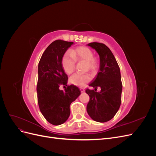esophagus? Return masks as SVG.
<instances>
[{
	"instance_id": "1",
	"label": "esophagus",
	"mask_w": 156,
	"mask_h": 156,
	"mask_svg": "<svg viewBox=\"0 0 156 156\" xmlns=\"http://www.w3.org/2000/svg\"><path fill=\"white\" fill-rule=\"evenodd\" d=\"M80 90L81 91V92H84V91H85V90H84V88L83 87H80Z\"/></svg>"
}]
</instances>
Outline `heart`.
<instances>
[{"instance_id": "b5f03b06", "label": "heart", "mask_w": 156, "mask_h": 156, "mask_svg": "<svg viewBox=\"0 0 156 156\" xmlns=\"http://www.w3.org/2000/svg\"><path fill=\"white\" fill-rule=\"evenodd\" d=\"M83 60L86 62L87 69L92 71L97 69L99 66L98 59L94 56L93 51L87 47H79L72 51V54L66 52L62 59V66L64 72L67 74L73 73L75 67L76 61ZM92 79L90 73H75L71 76L70 83L75 85L82 87Z\"/></svg>"}]
</instances>
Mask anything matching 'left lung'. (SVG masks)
<instances>
[{"instance_id": "8db88e82", "label": "left lung", "mask_w": 156, "mask_h": 156, "mask_svg": "<svg viewBox=\"0 0 156 156\" xmlns=\"http://www.w3.org/2000/svg\"><path fill=\"white\" fill-rule=\"evenodd\" d=\"M88 46L95 49L100 56V70L96 77L89 84L94 90L87 88L90 97L87 111L94 121L105 122L111 120L121 104L122 84L120 70L110 49L105 44L92 42ZM100 87L101 90L97 92Z\"/></svg>"}]
</instances>
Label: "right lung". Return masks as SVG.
<instances>
[{"label":"right lung","mask_w":156,"mask_h":156,"mask_svg":"<svg viewBox=\"0 0 156 156\" xmlns=\"http://www.w3.org/2000/svg\"><path fill=\"white\" fill-rule=\"evenodd\" d=\"M72 44L73 42L60 40L52 42L38 64L37 102L41 114L55 126L62 124L68 120L70 104L81 94L79 88L73 84L67 86L64 91L59 88L61 85L67 86L68 77L63 69L62 59Z\"/></svg>","instance_id":"1"}]
</instances>
